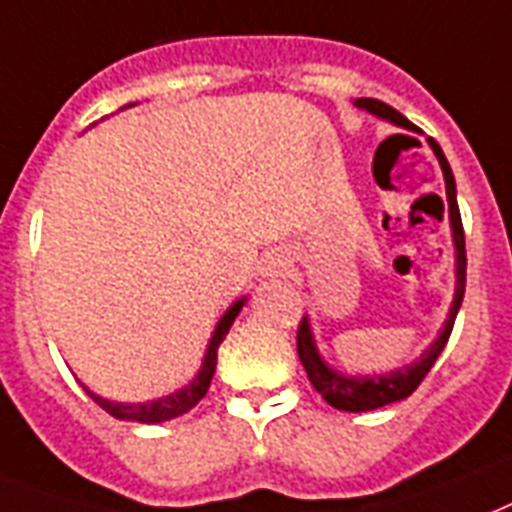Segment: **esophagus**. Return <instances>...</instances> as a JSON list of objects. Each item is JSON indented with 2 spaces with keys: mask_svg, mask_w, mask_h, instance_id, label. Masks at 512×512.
Here are the masks:
<instances>
[{
  "mask_svg": "<svg viewBox=\"0 0 512 512\" xmlns=\"http://www.w3.org/2000/svg\"><path fill=\"white\" fill-rule=\"evenodd\" d=\"M286 270H289V260H286L281 252H270V255L263 257V263H260V273H263L265 278L284 276Z\"/></svg>",
  "mask_w": 512,
  "mask_h": 512,
  "instance_id": "esophagus-1",
  "label": "esophagus"
}]
</instances>
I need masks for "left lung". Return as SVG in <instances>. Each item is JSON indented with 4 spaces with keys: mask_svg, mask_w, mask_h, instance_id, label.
Returning <instances> with one entry per match:
<instances>
[{
    "mask_svg": "<svg viewBox=\"0 0 512 512\" xmlns=\"http://www.w3.org/2000/svg\"><path fill=\"white\" fill-rule=\"evenodd\" d=\"M357 110H365L376 115L381 120H389L392 126H400L410 134H421L418 128L410 123V120L397 112L394 107L378 102V99H355ZM429 141L431 152L439 160V168H442L444 176V189H447V215H450V228H452V244H455V297H452L450 313H447V321L439 328V336L434 342L421 352V357H415L413 363L402 365V368H394L389 373H373V376H350V373L336 371L334 365L328 363L326 357L318 350V342H315L313 326H310V318H302L297 331V352L299 360L305 365L307 378L310 384L315 386V392L321 394L323 400L328 402L336 410H347V413H365V410H376V407L392 405V402H400L405 397L418 389L426 373L431 371V365L436 363V357L442 355L444 344L450 339L452 326H455V318H458V310L463 305L465 294V236H463V220H460L458 210V186H455V176H452V168L447 157H444L442 147L436 144L434 139Z\"/></svg>",
    "mask_w": 512,
    "mask_h": 512,
    "instance_id": "left-lung-1",
    "label": "left lung"
}]
</instances>
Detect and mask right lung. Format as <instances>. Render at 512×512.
Listing matches in <instances>:
<instances>
[{"label":"right lung","mask_w":512,"mask_h":512,"mask_svg":"<svg viewBox=\"0 0 512 512\" xmlns=\"http://www.w3.org/2000/svg\"><path fill=\"white\" fill-rule=\"evenodd\" d=\"M126 107H134V105H126ZM244 302H247V297L236 299L234 305L220 315V321L215 323L213 336H210V342H207L205 357H202V365H199L197 376L191 378L189 384L181 386V389H176V392L162 394V397H157V400H147V402H115L94 394L89 386H83V389H86V394H89L91 400L97 402L102 410H107L112 418H118V421L162 423V421H173V418H178V415L189 413L191 407L197 405V402L207 394V389H210V381H213L215 376V365H218V347L223 344V339H226V334L231 331V326H234L236 315L242 313Z\"/></svg>","instance_id":"add662e5"}]
</instances>
